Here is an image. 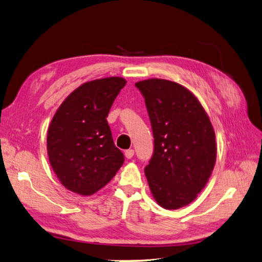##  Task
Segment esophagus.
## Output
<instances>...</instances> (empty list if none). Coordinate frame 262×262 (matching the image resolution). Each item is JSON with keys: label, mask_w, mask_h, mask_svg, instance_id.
<instances>
[{"label": "esophagus", "mask_w": 262, "mask_h": 262, "mask_svg": "<svg viewBox=\"0 0 262 262\" xmlns=\"http://www.w3.org/2000/svg\"><path fill=\"white\" fill-rule=\"evenodd\" d=\"M125 156H126V159L130 160L132 157L134 156V149H127V150L125 151Z\"/></svg>", "instance_id": "34e87169"}]
</instances>
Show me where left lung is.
<instances>
[{
    "instance_id": "obj_1",
    "label": "left lung",
    "mask_w": 262,
    "mask_h": 262,
    "mask_svg": "<svg viewBox=\"0 0 262 262\" xmlns=\"http://www.w3.org/2000/svg\"><path fill=\"white\" fill-rule=\"evenodd\" d=\"M135 86L145 98L154 136V153L145 167L157 204L178 210L196 199L216 160L215 133L193 93L166 79L150 78Z\"/></svg>"
}]
</instances>
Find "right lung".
<instances>
[{
  "mask_svg": "<svg viewBox=\"0 0 262 262\" xmlns=\"http://www.w3.org/2000/svg\"><path fill=\"white\" fill-rule=\"evenodd\" d=\"M126 84L121 77L82 83L54 114L47 135L49 162L67 190L93 195L114 178L124 163L115 146L107 116Z\"/></svg>",
  "mask_w": 262,
  "mask_h": 262,
  "instance_id": "add662e5",
  "label": "right lung"
}]
</instances>
